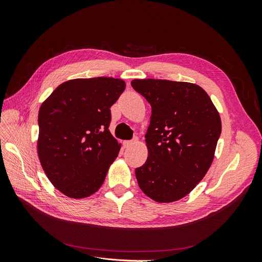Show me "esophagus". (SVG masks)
I'll use <instances>...</instances> for the list:
<instances>
[{"label":"esophagus","instance_id":"34e87169","mask_svg":"<svg viewBox=\"0 0 262 262\" xmlns=\"http://www.w3.org/2000/svg\"><path fill=\"white\" fill-rule=\"evenodd\" d=\"M137 142H138V139H134L132 141H124V146L125 147H129V146H131L133 144H136Z\"/></svg>","mask_w":262,"mask_h":262}]
</instances>
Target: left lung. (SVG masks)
<instances>
[{
    "mask_svg": "<svg viewBox=\"0 0 262 262\" xmlns=\"http://www.w3.org/2000/svg\"><path fill=\"white\" fill-rule=\"evenodd\" d=\"M150 104L147 160L136 169L138 184L160 203L178 201L203 179L213 162L222 122L209 95L196 84L133 80Z\"/></svg>",
    "mask_w": 262,
    "mask_h": 262,
    "instance_id": "1",
    "label": "left lung"
}]
</instances>
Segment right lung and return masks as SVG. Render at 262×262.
I'll use <instances>...</instances> for the list:
<instances>
[{
  "mask_svg": "<svg viewBox=\"0 0 262 262\" xmlns=\"http://www.w3.org/2000/svg\"><path fill=\"white\" fill-rule=\"evenodd\" d=\"M124 89L120 78H75L60 84L40 106L39 161L67 196L87 198L104 182L121 147L108 129L110 107Z\"/></svg>",
  "mask_w": 262,
  "mask_h": 262,
  "instance_id": "right-lung-1",
  "label": "right lung"
}]
</instances>
